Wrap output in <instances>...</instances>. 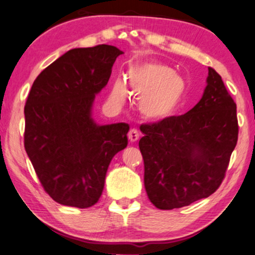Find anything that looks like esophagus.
<instances>
[{
	"instance_id": "obj_1",
	"label": "esophagus",
	"mask_w": 255,
	"mask_h": 255,
	"mask_svg": "<svg viewBox=\"0 0 255 255\" xmlns=\"http://www.w3.org/2000/svg\"><path fill=\"white\" fill-rule=\"evenodd\" d=\"M128 139H130L131 142H134L137 141L139 139V131L137 128H131L130 131H128Z\"/></svg>"
}]
</instances>
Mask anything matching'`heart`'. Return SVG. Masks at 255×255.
Wrapping results in <instances>:
<instances>
[{"mask_svg":"<svg viewBox=\"0 0 255 255\" xmlns=\"http://www.w3.org/2000/svg\"><path fill=\"white\" fill-rule=\"evenodd\" d=\"M128 83L131 93L139 99V110L151 121H162L173 116L182 103L186 83L175 74L173 68L159 62H144L135 65L128 72ZM128 97L123 81L113 83L110 99L122 106Z\"/></svg>","mask_w":255,"mask_h":255,"instance_id":"heart-1","label":"heart"}]
</instances>
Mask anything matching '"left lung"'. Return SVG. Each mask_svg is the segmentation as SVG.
Returning a JSON list of instances; mask_svg holds the SVG:
<instances>
[{
  "instance_id": "8db88e82",
  "label": "left lung",
  "mask_w": 255,
  "mask_h": 255,
  "mask_svg": "<svg viewBox=\"0 0 255 255\" xmlns=\"http://www.w3.org/2000/svg\"><path fill=\"white\" fill-rule=\"evenodd\" d=\"M207 83L200 102L188 113L140 127L145 189L161 210L210 196L225 177L238 140L237 106L211 67Z\"/></svg>"
}]
</instances>
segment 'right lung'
<instances>
[{
  "mask_svg": "<svg viewBox=\"0 0 255 255\" xmlns=\"http://www.w3.org/2000/svg\"><path fill=\"white\" fill-rule=\"evenodd\" d=\"M121 54L106 44L73 48L31 87L24 147L44 190L62 205L85 209L97 203L111 159L128 146V124L97 125L92 118L96 94Z\"/></svg>",
  "mask_w": 255,
  "mask_h": 255,
  "instance_id": "right-lung-1",
  "label": "right lung"
}]
</instances>
